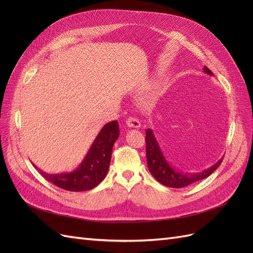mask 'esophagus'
<instances>
[{
    "label": "esophagus",
    "instance_id": "esophagus-1",
    "mask_svg": "<svg viewBox=\"0 0 253 253\" xmlns=\"http://www.w3.org/2000/svg\"><path fill=\"white\" fill-rule=\"evenodd\" d=\"M126 126H127L128 127H134V128H139V127L141 126L139 120L134 118V117H129V118L126 120Z\"/></svg>",
    "mask_w": 253,
    "mask_h": 253
}]
</instances>
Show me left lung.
<instances>
[{
  "instance_id": "1",
  "label": "left lung",
  "mask_w": 253,
  "mask_h": 253,
  "mask_svg": "<svg viewBox=\"0 0 253 253\" xmlns=\"http://www.w3.org/2000/svg\"><path fill=\"white\" fill-rule=\"evenodd\" d=\"M204 71L208 75H213L207 66L204 67ZM145 143H147L145 151H147V162L149 170L151 174L154 176V178L166 187L183 188L195 181L207 178L217 169L221 162H223V159H219L216 164H214L212 167L200 173H182L175 170L168 163V160L166 159L164 153L155 138V135L151 128H148L145 131Z\"/></svg>"
}]
</instances>
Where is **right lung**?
I'll list each match as a JSON object with an SVG mask.
<instances>
[{
    "label": "right lung",
    "mask_w": 253,
    "mask_h": 253,
    "mask_svg": "<svg viewBox=\"0 0 253 253\" xmlns=\"http://www.w3.org/2000/svg\"><path fill=\"white\" fill-rule=\"evenodd\" d=\"M118 137V122L114 120L106 124L97 135L79 167L72 172L48 174L34 166L44 178L61 189L73 192L90 190L98 186L108 174L112 150Z\"/></svg>",
    "instance_id": "obj_1"
}]
</instances>
